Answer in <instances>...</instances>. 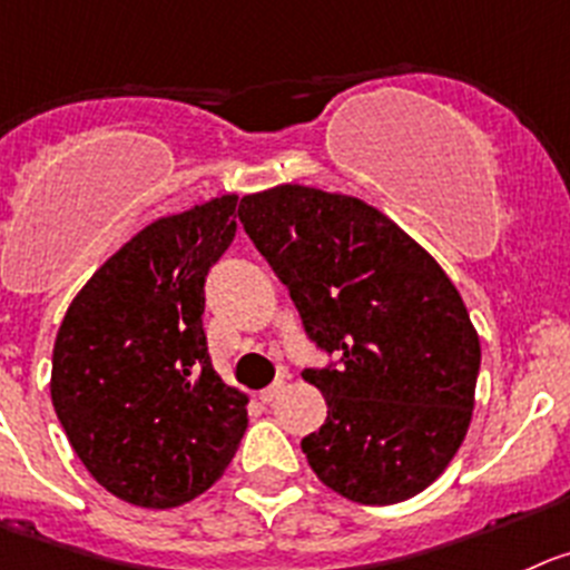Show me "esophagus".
<instances>
[{
	"mask_svg": "<svg viewBox=\"0 0 570 570\" xmlns=\"http://www.w3.org/2000/svg\"><path fill=\"white\" fill-rule=\"evenodd\" d=\"M284 391H286V380H284V376H278V380H275L273 385L261 391V399H264V402H267V405H269V402H275V399H278Z\"/></svg>",
	"mask_w": 570,
	"mask_h": 570,
	"instance_id": "obj_1",
	"label": "esophagus"
}]
</instances>
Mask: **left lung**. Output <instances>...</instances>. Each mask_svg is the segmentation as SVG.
Segmentation results:
<instances>
[{"mask_svg":"<svg viewBox=\"0 0 570 570\" xmlns=\"http://www.w3.org/2000/svg\"><path fill=\"white\" fill-rule=\"evenodd\" d=\"M238 219L286 284L309 340L337 363L306 368L328 416L301 441L348 501L387 507L428 489L475 407L481 340L433 255L357 196L278 185Z\"/></svg>","mask_w":570,"mask_h":570,"instance_id":"left-lung-1","label":"left lung"}]
</instances>
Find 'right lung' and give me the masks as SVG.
<instances>
[{"label": "right lung", "mask_w": 570, "mask_h": 570, "mask_svg": "<svg viewBox=\"0 0 570 570\" xmlns=\"http://www.w3.org/2000/svg\"><path fill=\"white\" fill-rule=\"evenodd\" d=\"M236 194L165 216L69 303L50 396L89 475L126 503L174 509L210 489L247 430V396L213 371L205 278L236 238Z\"/></svg>", "instance_id": "add662e5"}]
</instances>
